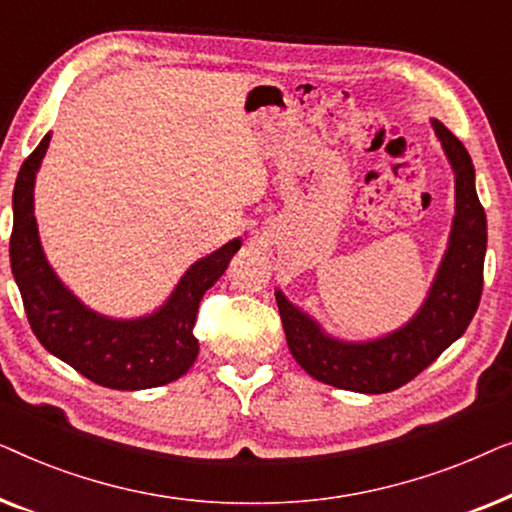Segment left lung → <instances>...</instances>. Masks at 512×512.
Listing matches in <instances>:
<instances>
[{"mask_svg":"<svg viewBox=\"0 0 512 512\" xmlns=\"http://www.w3.org/2000/svg\"><path fill=\"white\" fill-rule=\"evenodd\" d=\"M431 125L454 172V221L436 279L415 317L384 338L347 342L331 338L310 314L275 291L293 359L314 380L359 394H387L429 368L464 335L478 310L487 216L475 193L473 160L443 123L433 118Z\"/></svg>","mask_w":512,"mask_h":512,"instance_id":"8db88e82","label":"left lung"}]
</instances>
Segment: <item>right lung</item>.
<instances>
[{
	"instance_id": "obj_1",
	"label": "right lung",
	"mask_w": 512,
	"mask_h": 512,
	"mask_svg": "<svg viewBox=\"0 0 512 512\" xmlns=\"http://www.w3.org/2000/svg\"><path fill=\"white\" fill-rule=\"evenodd\" d=\"M48 142L51 135L27 156L13 188L11 270L34 335L53 356L100 387L137 391L179 380L200 349L193 335L200 300L226 272L242 240H230L193 263L165 305L149 317L109 319L93 312L60 282L39 242L34 179Z\"/></svg>"
}]
</instances>
